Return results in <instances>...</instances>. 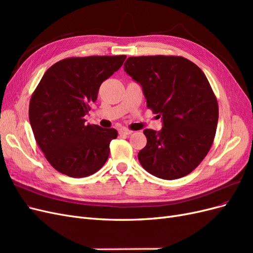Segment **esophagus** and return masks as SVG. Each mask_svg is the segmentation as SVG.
Wrapping results in <instances>:
<instances>
[{
  "instance_id": "34e87169",
  "label": "esophagus",
  "mask_w": 253,
  "mask_h": 253,
  "mask_svg": "<svg viewBox=\"0 0 253 253\" xmlns=\"http://www.w3.org/2000/svg\"><path fill=\"white\" fill-rule=\"evenodd\" d=\"M133 133V131H131V129L128 128H121L119 131V134H122V135H131Z\"/></svg>"
}]
</instances>
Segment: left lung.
Returning a JSON list of instances; mask_svg holds the SVG:
<instances>
[{
    "mask_svg": "<svg viewBox=\"0 0 253 253\" xmlns=\"http://www.w3.org/2000/svg\"><path fill=\"white\" fill-rule=\"evenodd\" d=\"M125 71L141 84L147 108L162 117L160 132L147 128L138 153L144 170L163 179L192 172L215 137L218 104L204 72L180 56L129 57Z\"/></svg>",
    "mask_w": 253,
    "mask_h": 253,
    "instance_id": "1",
    "label": "left lung"
}]
</instances>
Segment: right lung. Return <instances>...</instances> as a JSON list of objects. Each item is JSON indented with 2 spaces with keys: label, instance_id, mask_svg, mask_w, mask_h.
Returning <instances> with one entry per match:
<instances>
[{
  "label": "right lung",
  "instance_id": "right-lung-1",
  "mask_svg": "<svg viewBox=\"0 0 253 253\" xmlns=\"http://www.w3.org/2000/svg\"><path fill=\"white\" fill-rule=\"evenodd\" d=\"M126 56L72 57L45 72L29 102V122L47 162L70 177H86L109 158L115 128L85 125L101 83L124 64Z\"/></svg>",
  "mask_w": 253,
  "mask_h": 253
}]
</instances>
